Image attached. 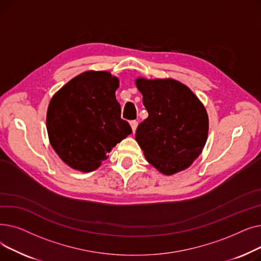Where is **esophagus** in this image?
Segmentation results:
<instances>
[{
  "mask_svg": "<svg viewBox=\"0 0 261 261\" xmlns=\"http://www.w3.org/2000/svg\"><path fill=\"white\" fill-rule=\"evenodd\" d=\"M130 125H131V128H132L133 132H135L136 128H138V125H139V122H138V121H136V120H132V121L130 122Z\"/></svg>",
  "mask_w": 261,
  "mask_h": 261,
  "instance_id": "1",
  "label": "esophagus"
}]
</instances>
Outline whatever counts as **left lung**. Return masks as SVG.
<instances>
[{
  "instance_id": "1",
  "label": "left lung",
  "mask_w": 261,
  "mask_h": 261,
  "mask_svg": "<svg viewBox=\"0 0 261 261\" xmlns=\"http://www.w3.org/2000/svg\"><path fill=\"white\" fill-rule=\"evenodd\" d=\"M135 85L148 111L135 133L146 160L166 175L188 168L207 141L208 116L204 106L174 79L138 78Z\"/></svg>"
}]
</instances>
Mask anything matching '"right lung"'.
Instances as JSON below:
<instances>
[{
    "instance_id": "1",
    "label": "right lung",
    "mask_w": 261,
    "mask_h": 261,
    "mask_svg": "<svg viewBox=\"0 0 261 261\" xmlns=\"http://www.w3.org/2000/svg\"><path fill=\"white\" fill-rule=\"evenodd\" d=\"M119 81L109 72L88 71L67 82L49 101L46 129L59 158L73 169H97L107 154L132 133L120 117L115 91Z\"/></svg>"
}]
</instances>
